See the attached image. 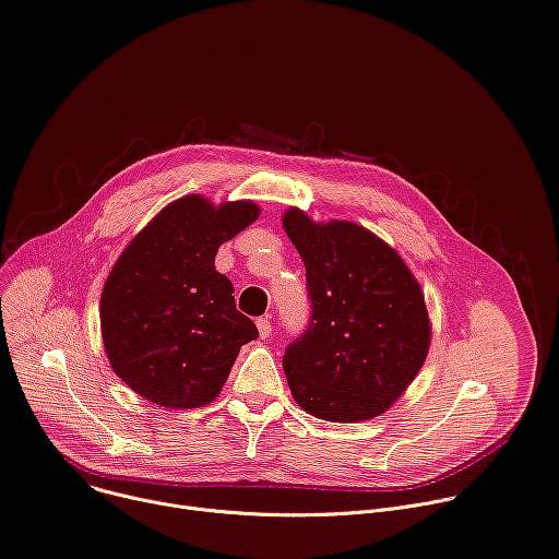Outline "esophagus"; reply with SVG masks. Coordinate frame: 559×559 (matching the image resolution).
Instances as JSON below:
<instances>
[{
    "mask_svg": "<svg viewBox=\"0 0 559 559\" xmlns=\"http://www.w3.org/2000/svg\"><path fill=\"white\" fill-rule=\"evenodd\" d=\"M258 331H260V337H262V340H266V337L271 335L273 324H271V318H269V316H264V318L258 320Z\"/></svg>",
    "mask_w": 559,
    "mask_h": 559,
    "instance_id": "esophagus-1",
    "label": "esophagus"
}]
</instances>
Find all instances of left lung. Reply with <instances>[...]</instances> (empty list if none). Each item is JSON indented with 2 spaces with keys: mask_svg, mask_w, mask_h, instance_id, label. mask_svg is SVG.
I'll return each mask as SVG.
<instances>
[{
  "mask_svg": "<svg viewBox=\"0 0 559 559\" xmlns=\"http://www.w3.org/2000/svg\"><path fill=\"white\" fill-rule=\"evenodd\" d=\"M282 224L306 266L311 301V320L282 361L290 393L326 421L378 417L426 359L421 288L393 248L364 226L316 224L299 209H288Z\"/></svg>",
  "mask_w": 559,
  "mask_h": 559,
  "instance_id": "left-lung-1",
  "label": "left lung"
}]
</instances>
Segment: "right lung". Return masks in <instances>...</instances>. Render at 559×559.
<instances>
[{"instance_id": "add662e5", "label": "right lung", "mask_w": 559, "mask_h": 559, "mask_svg": "<svg viewBox=\"0 0 559 559\" xmlns=\"http://www.w3.org/2000/svg\"><path fill=\"white\" fill-rule=\"evenodd\" d=\"M260 217L253 202L213 206L200 195L168 204L115 262L99 301L115 373L166 408L213 402L243 344L260 333L215 271L217 248Z\"/></svg>"}]
</instances>
